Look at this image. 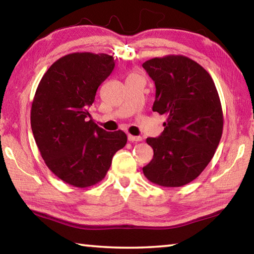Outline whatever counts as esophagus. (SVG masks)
<instances>
[{"label": "esophagus", "instance_id": "34e87169", "mask_svg": "<svg viewBox=\"0 0 254 254\" xmlns=\"http://www.w3.org/2000/svg\"><path fill=\"white\" fill-rule=\"evenodd\" d=\"M127 139H128V141H131V142H139V141H142V137L141 136H135L132 134H128Z\"/></svg>", "mask_w": 254, "mask_h": 254}]
</instances>
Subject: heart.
Instances as JSON below:
<instances>
[{"instance_id": "obj_1", "label": "heart", "mask_w": 254, "mask_h": 254, "mask_svg": "<svg viewBox=\"0 0 254 254\" xmlns=\"http://www.w3.org/2000/svg\"><path fill=\"white\" fill-rule=\"evenodd\" d=\"M136 74H132V75H130V76H135Z\"/></svg>"}]
</instances>
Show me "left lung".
<instances>
[{
    "label": "left lung",
    "instance_id": "obj_1",
    "mask_svg": "<svg viewBox=\"0 0 254 254\" xmlns=\"http://www.w3.org/2000/svg\"><path fill=\"white\" fill-rule=\"evenodd\" d=\"M142 67L156 85L152 111L167 118L161 135L147 139L153 158L143 174L159 186H184L207 167L220 143V96L208 72L185 56L156 57Z\"/></svg>",
    "mask_w": 254,
    "mask_h": 254
}]
</instances>
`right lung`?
<instances>
[{"mask_svg":"<svg viewBox=\"0 0 254 254\" xmlns=\"http://www.w3.org/2000/svg\"><path fill=\"white\" fill-rule=\"evenodd\" d=\"M114 65L106 54L66 55L45 72L34 94L30 119L41 157L59 179L77 188L104 179L115 152L127 144L126 133L103 130L88 112Z\"/></svg>","mask_w":254,"mask_h":254,"instance_id":"right-lung-1","label":"right lung"}]
</instances>
